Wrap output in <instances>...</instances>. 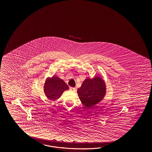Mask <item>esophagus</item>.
<instances>
[{"mask_svg":"<svg viewBox=\"0 0 152 152\" xmlns=\"http://www.w3.org/2000/svg\"><path fill=\"white\" fill-rule=\"evenodd\" d=\"M76 90V88H70V91H75Z\"/></svg>","mask_w":152,"mask_h":152,"instance_id":"esophagus-1","label":"esophagus"}]
</instances>
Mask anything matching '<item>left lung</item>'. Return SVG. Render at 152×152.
Here are the masks:
<instances>
[{"instance_id": "8db88e82", "label": "left lung", "mask_w": 152, "mask_h": 152, "mask_svg": "<svg viewBox=\"0 0 152 152\" xmlns=\"http://www.w3.org/2000/svg\"><path fill=\"white\" fill-rule=\"evenodd\" d=\"M77 93L85 107L95 106L106 95V83L100 75H96L92 78L88 77L83 81Z\"/></svg>"}]
</instances>
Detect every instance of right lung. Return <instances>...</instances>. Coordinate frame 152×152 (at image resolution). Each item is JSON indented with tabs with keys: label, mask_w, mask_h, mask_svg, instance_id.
<instances>
[{
	"label": "right lung",
	"mask_w": 152,
	"mask_h": 152,
	"mask_svg": "<svg viewBox=\"0 0 152 152\" xmlns=\"http://www.w3.org/2000/svg\"><path fill=\"white\" fill-rule=\"evenodd\" d=\"M69 86L59 77L53 76L46 78L43 85L45 94L50 100L57 101L64 91L69 90Z\"/></svg>",
	"instance_id": "obj_1"
}]
</instances>
